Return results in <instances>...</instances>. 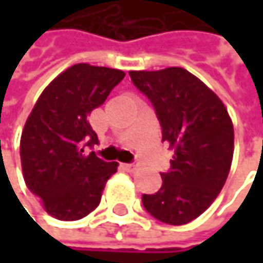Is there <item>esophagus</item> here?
<instances>
[{
  "mask_svg": "<svg viewBox=\"0 0 263 263\" xmlns=\"http://www.w3.org/2000/svg\"><path fill=\"white\" fill-rule=\"evenodd\" d=\"M125 167H126V171H129V172H134L137 167H138V163H129V164H125Z\"/></svg>",
  "mask_w": 263,
  "mask_h": 263,
  "instance_id": "1",
  "label": "esophagus"
}]
</instances>
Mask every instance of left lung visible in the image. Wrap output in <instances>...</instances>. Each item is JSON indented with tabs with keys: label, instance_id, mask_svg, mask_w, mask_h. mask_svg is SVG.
I'll list each match as a JSON object with an SVG mask.
<instances>
[{
	"label": "left lung",
	"instance_id": "obj_1",
	"mask_svg": "<svg viewBox=\"0 0 263 263\" xmlns=\"http://www.w3.org/2000/svg\"><path fill=\"white\" fill-rule=\"evenodd\" d=\"M129 76L152 103L163 141L175 149L160 190L141 196L143 207L164 224L183 226L204 213L226 184L235 147L232 120L219 97L184 68Z\"/></svg>",
	"mask_w": 263,
	"mask_h": 263
}]
</instances>
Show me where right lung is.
Masks as SVG:
<instances>
[{"instance_id": "add662e5", "label": "right lung", "mask_w": 263, "mask_h": 263, "mask_svg": "<svg viewBox=\"0 0 263 263\" xmlns=\"http://www.w3.org/2000/svg\"><path fill=\"white\" fill-rule=\"evenodd\" d=\"M125 73L78 64L39 96L21 135V164L28 190L61 221H78L100 202L119 163L103 161L85 147L99 143L88 116L100 106Z\"/></svg>"}]
</instances>
